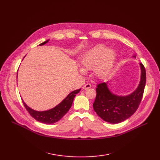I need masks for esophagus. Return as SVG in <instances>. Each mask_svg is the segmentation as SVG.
<instances>
[{
	"mask_svg": "<svg viewBox=\"0 0 160 160\" xmlns=\"http://www.w3.org/2000/svg\"><path fill=\"white\" fill-rule=\"evenodd\" d=\"M90 88H91V85L90 84V83H86V85H84V86H83V89L86 90V89H89Z\"/></svg>",
	"mask_w": 160,
	"mask_h": 160,
	"instance_id": "obj_1",
	"label": "esophagus"
}]
</instances>
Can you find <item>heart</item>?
<instances>
[{
  "instance_id": "1",
  "label": "heart",
  "mask_w": 160,
  "mask_h": 160,
  "mask_svg": "<svg viewBox=\"0 0 160 160\" xmlns=\"http://www.w3.org/2000/svg\"><path fill=\"white\" fill-rule=\"evenodd\" d=\"M116 51L112 48H107L104 45H97L83 54L80 60L83 68L80 72L85 73L86 70L93 69L97 77L104 78L110 72L116 61Z\"/></svg>"
}]
</instances>
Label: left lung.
Returning a JSON list of instances; mask_svg holds the SVG:
<instances>
[{
    "mask_svg": "<svg viewBox=\"0 0 160 160\" xmlns=\"http://www.w3.org/2000/svg\"><path fill=\"white\" fill-rule=\"evenodd\" d=\"M133 57L136 58V55ZM141 79L136 89L132 93L121 96L114 94L108 88V82L100 83L96 89L97 95L93 104L97 114L104 121L117 124L128 119L138 108L146 83V71L142 63Z\"/></svg>",
    "mask_w": 160,
    "mask_h": 160,
    "instance_id": "left-lung-1",
    "label": "left lung"
}]
</instances>
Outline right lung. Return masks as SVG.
Instances as JSON below:
<instances>
[{
	"label": "right lung",
	"mask_w": 160,
	"mask_h": 160,
	"mask_svg": "<svg viewBox=\"0 0 160 160\" xmlns=\"http://www.w3.org/2000/svg\"><path fill=\"white\" fill-rule=\"evenodd\" d=\"M48 41L49 39L46 40L43 43L39 44V45H43L48 43ZM17 78H18V75H17ZM80 89L81 88L71 92L60 104H58L54 108L47 111L40 112L33 110V109L27 105V104L23 101L22 99V100L25 108L27 109V110L33 119H35L36 121L42 123L52 124L60 120L65 115V113L69 110V109L72 106L74 97L79 93Z\"/></svg>",
	"instance_id": "1"
}]
</instances>
